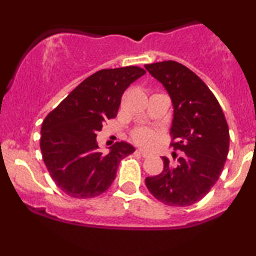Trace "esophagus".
Returning <instances> with one entry per match:
<instances>
[{"instance_id":"1","label":"esophagus","mask_w":256,"mask_h":256,"mask_svg":"<svg viewBox=\"0 0 256 256\" xmlns=\"http://www.w3.org/2000/svg\"><path fill=\"white\" fill-rule=\"evenodd\" d=\"M136 152H138V154H140V155H142L143 158H148V156H149V152H146L144 149H137Z\"/></svg>"}]
</instances>
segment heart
I'll list each match as a JSON object with an SVG mask.
<instances>
[{
  "instance_id": "b5f03b06",
  "label": "heart",
  "mask_w": 256,
  "mask_h": 256,
  "mask_svg": "<svg viewBox=\"0 0 256 256\" xmlns=\"http://www.w3.org/2000/svg\"><path fill=\"white\" fill-rule=\"evenodd\" d=\"M134 140L142 146H149L154 142L155 134L149 128H138L132 134Z\"/></svg>"
}]
</instances>
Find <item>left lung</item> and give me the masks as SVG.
<instances>
[{
	"label": "left lung",
	"mask_w": 256,
	"mask_h": 256,
	"mask_svg": "<svg viewBox=\"0 0 256 256\" xmlns=\"http://www.w3.org/2000/svg\"><path fill=\"white\" fill-rule=\"evenodd\" d=\"M146 70L171 98V146L184 152L176 165L162 158L164 171L146 177V185L162 204L190 206L210 192L224 168L230 144L228 122L210 88L184 64L170 60L146 64Z\"/></svg>",
	"instance_id": "left-lung-1"
}]
</instances>
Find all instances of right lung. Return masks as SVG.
Masks as SVG:
<instances>
[{
    "label": "right lung",
    "mask_w": 256,
    "mask_h": 256,
    "mask_svg": "<svg viewBox=\"0 0 256 256\" xmlns=\"http://www.w3.org/2000/svg\"><path fill=\"white\" fill-rule=\"evenodd\" d=\"M146 71L137 66L101 70L70 92L44 119L40 150L55 184L76 198L101 195L110 186L122 158L134 152L118 142L108 154L96 136L107 119L116 118L124 91Z\"/></svg>",
    "instance_id": "right-lung-1"
}]
</instances>
